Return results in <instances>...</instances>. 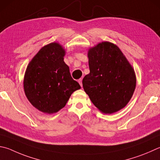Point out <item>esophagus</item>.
<instances>
[{
	"instance_id": "34e87169",
	"label": "esophagus",
	"mask_w": 160,
	"mask_h": 160,
	"mask_svg": "<svg viewBox=\"0 0 160 160\" xmlns=\"http://www.w3.org/2000/svg\"><path fill=\"white\" fill-rule=\"evenodd\" d=\"M82 78H80V79L78 80V82H79V84H80L81 87H82Z\"/></svg>"
}]
</instances>
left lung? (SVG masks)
<instances>
[{"label":"left lung","instance_id":"1","mask_svg":"<svg viewBox=\"0 0 160 160\" xmlns=\"http://www.w3.org/2000/svg\"><path fill=\"white\" fill-rule=\"evenodd\" d=\"M90 72L82 80L85 92L94 105L106 114L125 106L136 88L132 66L118 46L103 42L88 52Z\"/></svg>","mask_w":160,"mask_h":160}]
</instances>
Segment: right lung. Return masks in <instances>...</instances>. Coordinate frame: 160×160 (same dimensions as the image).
Returning <instances> with one entry per match:
<instances>
[{
  "mask_svg": "<svg viewBox=\"0 0 160 160\" xmlns=\"http://www.w3.org/2000/svg\"><path fill=\"white\" fill-rule=\"evenodd\" d=\"M65 50L52 42L40 50L26 71L24 88L28 100L45 113L57 112L66 106L71 94L80 89L63 62Z\"/></svg>",
  "mask_w": 160,
  "mask_h": 160,
  "instance_id": "1",
  "label": "right lung"
}]
</instances>
